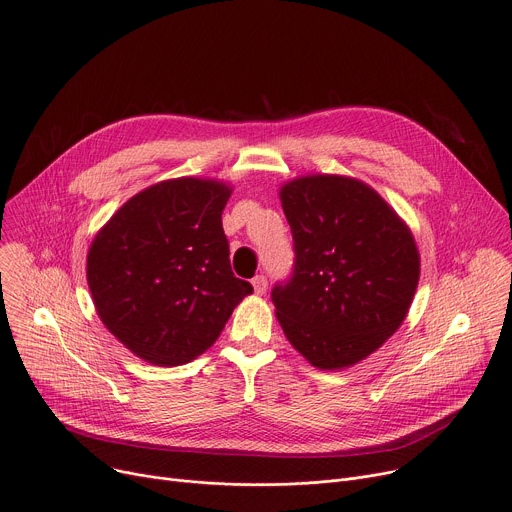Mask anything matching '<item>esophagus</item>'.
Listing matches in <instances>:
<instances>
[{
    "instance_id": "obj_1",
    "label": "esophagus",
    "mask_w": 512,
    "mask_h": 512,
    "mask_svg": "<svg viewBox=\"0 0 512 512\" xmlns=\"http://www.w3.org/2000/svg\"><path fill=\"white\" fill-rule=\"evenodd\" d=\"M251 284H253V290H255V294H257V296L265 294V290H267V280H265L263 275H257V277H253Z\"/></svg>"
}]
</instances>
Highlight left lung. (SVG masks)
<instances>
[{
    "label": "left lung",
    "mask_w": 512,
    "mask_h": 512,
    "mask_svg": "<svg viewBox=\"0 0 512 512\" xmlns=\"http://www.w3.org/2000/svg\"><path fill=\"white\" fill-rule=\"evenodd\" d=\"M296 263L275 286V316L318 369H345L378 351L404 322L421 255L408 224L361 179L312 173L282 185Z\"/></svg>",
    "instance_id": "obj_1"
}]
</instances>
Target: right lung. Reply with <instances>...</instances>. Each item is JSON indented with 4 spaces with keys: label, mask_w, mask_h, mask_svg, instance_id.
<instances>
[{
    "label": "right lung",
    "mask_w": 512,
    "mask_h": 512,
    "mask_svg": "<svg viewBox=\"0 0 512 512\" xmlns=\"http://www.w3.org/2000/svg\"><path fill=\"white\" fill-rule=\"evenodd\" d=\"M224 181L175 177L124 202L87 251V286L104 327L159 367L190 363L220 337L253 286L230 269Z\"/></svg>",
    "instance_id": "obj_1"
}]
</instances>
